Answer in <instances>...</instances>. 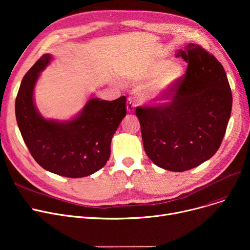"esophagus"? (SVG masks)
Returning a JSON list of instances; mask_svg holds the SVG:
<instances>
[{"label":"esophagus","mask_w":250,"mask_h":250,"mask_svg":"<svg viewBox=\"0 0 250 250\" xmlns=\"http://www.w3.org/2000/svg\"><path fill=\"white\" fill-rule=\"evenodd\" d=\"M135 107H136V103H135L134 99L128 97L127 101H126V110L130 113H133L135 111Z\"/></svg>","instance_id":"1"}]
</instances>
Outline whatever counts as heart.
Segmentation results:
<instances>
[{"mask_svg":"<svg viewBox=\"0 0 250 250\" xmlns=\"http://www.w3.org/2000/svg\"><path fill=\"white\" fill-rule=\"evenodd\" d=\"M186 74L187 68L181 62L160 58L127 79L132 82L150 81L144 89V99L153 104H163L172 97Z\"/></svg>","mask_w":250,"mask_h":250,"instance_id":"heart-1","label":"heart"}]
</instances>
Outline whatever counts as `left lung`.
I'll use <instances>...</instances> for the list:
<instances>
[{
	"mask_svg": "<svg viewBox=\"0 0 250 250\" xmlns=\"http://www.w3.org/2000/svg\"><path fill=\"white\" fill-rule=\"evenodd\" d=\"M176 58L188 64L172 101L138 107L144 149L158 167L182 172L218 151L232 109V93L223 65L202 46L188 43Z\"/></svg>",
	"mask_w": 250,
	"mask_h": 250,
	"instance_id": "8db88e82",
	"label": "left lung"
}]
</instances>
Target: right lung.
<instances>
[{
  "label": "right lung",
  "mask_w": 250,
  "mask_h": 250,
  "mask_svg": "<svg viewBox=\"0 0 250 250\" xmlns=\"http://www.w3.org/2000/svg\"><path fill=\"white\" fill-rule=\"evenodd\" d=\"M52 59L50 54L43 55L24 76L15 102L17 124L26 146L42 168L64 177H85L108 161L112 137L126 114V99L106 101L91 96L70 120L44 117L35 104L34 89Z\"/></svg>",
  "instance_id": "obj_1"
}]
</instances>
